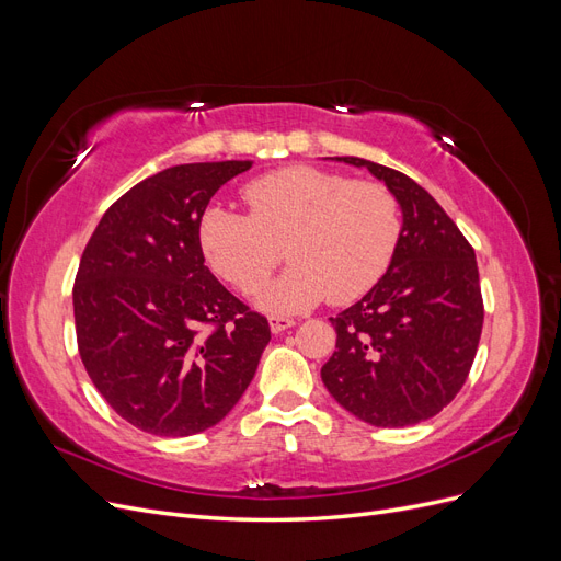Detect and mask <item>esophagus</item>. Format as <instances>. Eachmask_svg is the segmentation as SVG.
Returning <instances> with one entry per match:
<instances>
[{
    "instance_id": "1",
    "label": "esophagus",
    "mask_w": 561,
    "mask_h": 561,
    "mask_svg": "<svg viewBox=\"0 0 561 561\" xmlns=\"http://www.w3.org/2000/svg\"><path fill=\"white\" fill-rule=\"evenodd\" d=\"M293 325H295L293 318H283V316H271L268 318V328H271V332H274V334L285 332L287 328H293Z\"/></svg>"
}]
</instances>
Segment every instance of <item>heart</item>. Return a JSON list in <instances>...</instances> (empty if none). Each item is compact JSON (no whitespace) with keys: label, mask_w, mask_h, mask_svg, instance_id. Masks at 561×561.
Here are the masks:
<instances>
[{"label":"heart","mask_w":561,"mask_h":561,"mask_svg":"<svg viewBox=\"0 0 561 561\" xmlns=\"http://www.w3.org/2000/svg\"><path fill=\"white\" fill-rule=\"evenodd\" d=\"M250 215L208 206L198 245L217 278L252 293L285 254L293 266L262 287L260 307L299 313L346 304L379 283L400 239L396 196L379 182H353L313 165H287L243 186Z\"/></svg>","instance_id":"obj_1"}]
</instances>
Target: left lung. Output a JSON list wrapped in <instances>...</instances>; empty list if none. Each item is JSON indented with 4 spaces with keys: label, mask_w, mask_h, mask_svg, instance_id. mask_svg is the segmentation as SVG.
Instances as JSON below:
<instances>
[{
    "label": "left lung",
    "mask_w": 561,
    "mask_h": 561,
    "mask_svg": "<svg viewBox=\"0 0 561 561\" xmlns=\"http://www.w3.org/2000/svg\"><path fill=\"white\" fill-rule=\"evenodd\" d=\"M336 161L386 182L402 208V231L381 280L330 318L336 351L320 377L365 423L414 426L456 398L478 353L484 304L474 250L412 178L358 157Z\"/></svg>",
    "instance_id": "left-lung-1"
}]
</instances>
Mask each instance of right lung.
Instances as JSON below:
<instances>
[{"instance_id":"obj_1","label":"right lung","mask_w":561,"mask_h":561,"mask_svg":"<svg viewBox=\"0 0 561 561\" xmlns=\"http://www.w3.org/2000/svg\"><path fill=\"white\" fill-rule=\"evenodd\" d=\"M252 161L184 163L138 182L100 219L75 278L81 363L112 410L151 435H194L245 393L268 344L206 266L198 219Z\"/></svg>"}]
</instances>
